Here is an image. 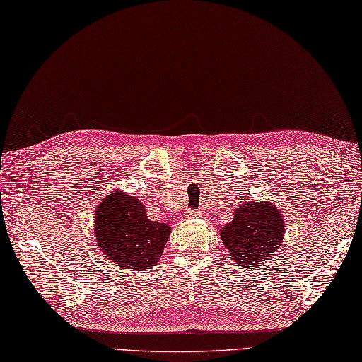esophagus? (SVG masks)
<instances>
[{"instance_id":"obj_1","label":"esophagus","mask_w":362,"mask_h":362,"mask_svg":"<svg viewBox=\"0 0 362 362\" xmlns=\"http://www.w3.org/2000/svg\"><path fill=\"white\" fill-rule=\"evenodd\" d=\"M185 214H187V218H194V216H198V211L197 210H187L185 211Z\"/></svg>"}]
</instances>
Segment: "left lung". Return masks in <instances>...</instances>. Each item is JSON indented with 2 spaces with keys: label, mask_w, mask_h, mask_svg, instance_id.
<instances>
[{
  "label": "left lung",
  "mask_w": 362,
  "mask_h": 362,
  "mask_svg": "<svg viewBox=\"0 0 362 362\" xmlns=\"http://www.w3.org/2000/svg\"><path fill=\"white\" fill-rule=\"evenodd\" d=\"M285 221L271 202L247 201L221 230L236 268L262 267L281 247ZM265 267V265H263Z\"/></svg>",
  "instance_id": "left-lung-1"
}]
</instances>
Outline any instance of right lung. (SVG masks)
Segmentation results:
<instances>
[{"label":"right lung","mask_w":362,"mask_h":362,"mask_svg":"<svg viewBox=\"0 0 362 362\" xmlns=\"http://www.w3.org/2000/svg\"><path fill=\"white\" fill-rule=\"evenodd\" d=\"M170 230L168 223L151 221L141 201L120 190L108 193L97 205V247L103 257L124 269L143 271L157 265Z\"/></svg>","instance_id":"1"}]
</instances>
